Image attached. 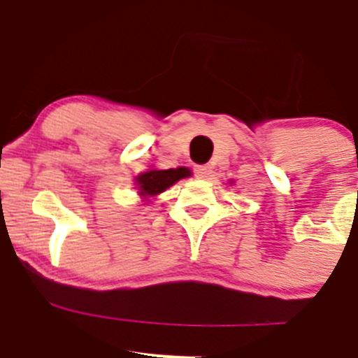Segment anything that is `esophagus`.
Wrapping results in <instances>:
<instances>
[{
  "mask_svg": "<svg viewBox=\"0 0 358 358\" xmlns=\"http://www.w3.org/2000/svg\"><path fill=\"white\" fill-rule=\"evenodd\" d=\"M196 173H197V176H199V178H208V176L211 175V166H208V164L197 166Z\"/></svg>",
  "mask_w": 358,
  "mask_h": 358,
  "instance_id": "esophagus-1",
  "label": "esophagus"
}]
</instances>
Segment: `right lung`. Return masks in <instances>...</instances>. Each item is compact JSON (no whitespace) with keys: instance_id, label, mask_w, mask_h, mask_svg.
Segmentation results:
<instances>
[{"instance_id":"right-lung-1","label":"right lung","mask_w":358,"mask_h":358,"mask_svg":"<svg viewBox=\"0 0 358 358\" xmlns=\"http://www.w3.org/2000/svg\"><path fill=\"white\" fill-rule=\"evenodd\" d=\"M189 168H175V169H149L136 176V189L138 194L147 201V197H154L157 194L164 192L171 185H175L178 180L190 176Z\"/></svg>"}]
</instances>
